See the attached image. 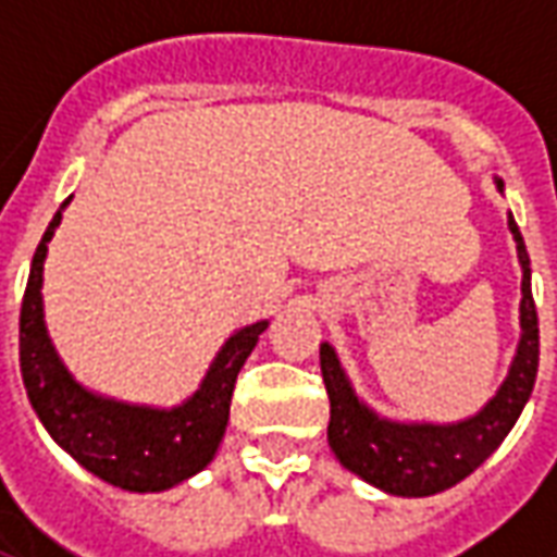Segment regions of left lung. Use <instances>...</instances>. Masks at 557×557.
<instances>
[{"instance_id":"8db88e82","label":"left lung","mask_w":557,"mask_h":557,"mask_svg":"<svg viewBox=\"0 0 557 557\" xmlns=\"http://www.w3.org/2000/svg\"><path fill=\"white\" fill-rule=\"evenodd\" d=\"M495 187L504 190L502 178H495ZM507 226L513 232L516 253L522 265V304H519L522 337L504 385L474 418L456 420V423H399V420L379 418L358 399L337 351L327 343H322L319 349L322 379L331 399L327 444L343 466L382 492L403 498H423L450 490L495 454V447L507 438V432L513 430V423L525 409L537 379L540 327L537 307L531 295V259L513 214L507 218Z\"/></svg>"}]
</instances>
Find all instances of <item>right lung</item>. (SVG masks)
I'll return each instance as SVG.
<instances>
[{"label": "right lung", "instance_id": "add662e5", "mask_svg": "<svg viewBox=\"0 0 557 557\" xmlns=\"http://www.w3.org/2000/svg\"><path fill=\"white\" fill-rule=\"evenodd\" d=\"M67 202L71 199H65L62 208ZM62 208L55 211L32 256L29 283L20 310V370L32 409L53 442L95 478L127 492L170 490L194 478L218 454L230 423L235 379L268 322L235 331L208 367L199 391L175 409L127 406L91 394L67 373L44 325V259L62 220Z\"/></svg>", "mask_w": 557, "mask_h": 557}]
</instances>
